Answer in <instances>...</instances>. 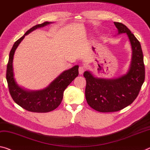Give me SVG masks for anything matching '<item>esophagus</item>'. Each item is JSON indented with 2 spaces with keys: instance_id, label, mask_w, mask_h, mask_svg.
Wrapping results in <instances>:
<instances>
[{
  "instance_id": "obj_1",
  "label": "esophagus",
  "mask_w": 150,
  "mask_h": 150,
  "mask_svg": "<svg viewBox=\"0 0 150 150\" xmlns=\"http://www.w3.org/2000/svg\"><path fill=\"white\" fill-rule=\"evenodd\" d=\"M85 67L83 66H80L79 67V73L80 75H82L85 72Z\"/></svg>"
}]
</instances>
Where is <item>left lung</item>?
<instances>
[{"mask_svg": "<svg viewBox=\"0 0 150 150\" xmlns=\"http://www.w3.org/2000/svg\"><path fill=\"white\" fill-rule=\"evenodd\" d=\"M118 34L125 33L132 49L130 67L126 74L116 79L95 77L85 71V97L90 107L99 112H114L132 104L138 96L145 80V66L141 45L126 26L114 22Z\"/></svg>", "mask_w": 150, "mask_h": 150, "instance_id": "obj_1", "label": "left lung"}]
</instances>
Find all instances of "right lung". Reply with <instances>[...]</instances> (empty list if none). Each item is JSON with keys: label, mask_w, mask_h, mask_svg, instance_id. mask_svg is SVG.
Here are the masks:
<instances>
[{"label": "right lung", "mask_w": 150, "mask_h": 150, "mask_svg": "<svg viewBox=\"0 0 150 150\" xmlns=\"http://www.w3.org/2000/svg\"><path fill=\"white\" fill-rule=\"evenodd\" d=\"M51 22H45L37 25L28 30L25 35L17 40L9 54L6 68V81L9 92L16 104L28 111L37 113H47L55 109L60 105L63 97V92L72 81L79 75V66L75 65L66 70L59 75L48 87L39 91H28L21 87L16 83L13 72V57L16 48L26 35L38 28L43 27Z\"/></svg>", "instance_id": "right-lung-1"}]
</instances>
